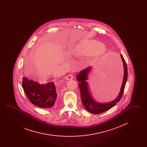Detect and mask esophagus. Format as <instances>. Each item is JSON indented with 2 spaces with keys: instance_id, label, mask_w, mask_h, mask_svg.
I'll return each mask as SVG.
<instances>
[{
  "instance_id": "34e87169",
  "label": "esophagus",
  "mask_w": 147,
  "mask_h": 147,
  "mask_svg": "<svg viewBox=\"0 0 147 147\" xmlns=\"http://www.w3.org/2000/svg\"><path fill=\"white\" fill-rule=\"evenodd\" d=\"M73 76L72 75V74H69V75H68V76H66V77H65V79H67V80H71V79H73Z\"/></svg>"
}]
</instances>
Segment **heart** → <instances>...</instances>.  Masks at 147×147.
<instances>
[{"instance_id": "heart-1", "label": "heart", "mask_w": 147, "mask_h": 147, "mask_svg": "<svg viewBox=\"0 0 147 147\" xmlns=\"http://www.w3.org/2000/svg\"><path fill=\"white\" fill-rule=\"evenodd\" d=\"M97 46V45H95ZM90 49L89 47L87 45H85L84 43H82L81 45H80L78 47V50L80 52H87Z\"/></svg>"}]
</instances>
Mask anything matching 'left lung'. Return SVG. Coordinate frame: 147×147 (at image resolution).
<instances>
[{"label": "left lung", "mask_w": 147, "mask_h": 147, "mask_svg": "<svg viewBox=\"0 0 147 147\" xmlns=\"http://www.w3.org/2000/svg\"><path fill=\"white\" fill-rule=\"evenodd\" d=\"M121 57L123 63L125 74L123 77V80L122 84L121 89L119 94V96L114 101L111 102L106 104H100L96 102L91 96V95L88 90V83L86 81L88 79V74L90 70V67H88L84 70H81L77 76V80L79 82L78 84L79 88L80 91L81 98L84 108L92 114H100L105 112L109 109H111L119 101L123 95L125 88L126 86V82L128 77V70L126 61L123 57L121 54Z\"/></svg>", "instance_id": "obj_1"}]
</instances>
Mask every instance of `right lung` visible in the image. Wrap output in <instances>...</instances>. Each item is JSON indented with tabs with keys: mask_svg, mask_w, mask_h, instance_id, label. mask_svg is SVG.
I'll return each instance as SVG.
<instances>
[{
	"mask_svg": "<svg viewBox=\"0 0 147 147\" xmlns=\"http://www.w3.org/2000/svg\"><path fill=\"white\" fill-rule=\"evenodd\" d=\"M22 79V87L32 104L42 108H49L55 105L57 94L53 82L41 85L24 77Z\"/></svg>",
	"mask_w": 147,
	"mask_h": 147,
	"instance_id": "obj_1",
	"label": "right lung"
}]
</instances>
